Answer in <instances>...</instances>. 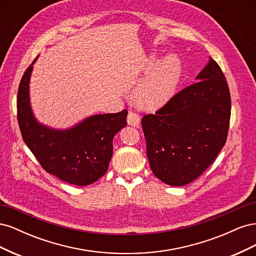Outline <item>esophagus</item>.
I'll return each instance as SVG.
<instances>
[{
    "label": "esophagus",
    "mask_w": 256,
    "mask_h": 256,
    "mask_svg": "<svg viewBox=\"0 0 256 256\" xmlns=\"http://www.w3.org/2000/svg\"><path fill=\"white\" fill-rule=\"evenodd\" d=\"M140 122H141V118H140V115H138V113H136L134 111H130L128 113V116H127L128 125H130V126H138V124H140Z\"/></svg>",
    "instance_id": "34e87169"
}]
</instances>
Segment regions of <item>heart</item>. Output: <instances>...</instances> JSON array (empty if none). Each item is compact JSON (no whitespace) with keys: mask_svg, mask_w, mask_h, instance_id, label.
<instances>
[{"mask_svg":"<svg viewBox=\"0 0 256 256\" xmlns=\"http://www.w3.org/2000/svg\"><path fill=\"white\" fill-rule=\"evenodd\" d=\"M157 62L154 53L148 60V68ZM182 62L174 54H168L154 66L148 76L134 90V100L143 109L156 110L164 106L174 95L182 76Z\"/></svg>","mask_w":256,"mask_h":256,"instance_id":"b5f03b06","label":"heart"}]
</instances>
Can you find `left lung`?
Wrapping results in <instances>:
<instances>
[{"label":"left lung","mask_w":256,"mask_h":256,"mask_svg":"<svg viewBox=\"0 0 256 256\" xmlns=\"http://www.w3.org/2000/svg\"><path fill=\"white\" fill-rule=\"evenodd\" d=\"M196 80L156 114L142 118L152 171L174 187L196 180L228 138L230 95L221 68L209 58Z\"/></svg>","instance_id":"obj_1"}]
</instances>
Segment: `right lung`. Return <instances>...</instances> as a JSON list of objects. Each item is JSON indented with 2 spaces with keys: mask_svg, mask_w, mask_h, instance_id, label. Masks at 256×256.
<instances>
[{
  "mask_svg": "<svg viewBox=\"0 0 256 256\" xmlns=\"http://www.w3.org/2000/svg\"><path fill=\"white\" fill-rule=\"evenodd\" d=\"M36 60L23 74L18 90L17 113L23 140L46 171L60 180L76 186L95 182L106 172L113 138L127 125L128 112L94 114L66 129L42 124L35 118L30 98Z\"/></svg>",
  "mask_w": 256,
  "mask_h": 256,
  "instance_id": "1",
  "label": "right lung"
}]
</instances>
